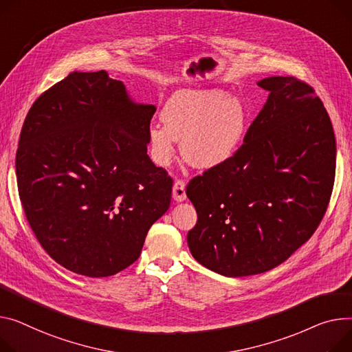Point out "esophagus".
<instances>
[{
	"label": "esophagus",
	"mask_w": 352,
	"mask_h": 352,
	"mask_svg": "<svg viewBox=\"0 0 352 352\" xmlns=\"http://www.w3.org/2000/svg\"><path fill=\"white\" fill-rule=\"evenodd\" d=\"M173 198L177 202L185 201L186 199V194H185V181L184 179H175L174 186H173Z\"/></svg>",
	"instance_id": "34e87169"
}]
</instances>
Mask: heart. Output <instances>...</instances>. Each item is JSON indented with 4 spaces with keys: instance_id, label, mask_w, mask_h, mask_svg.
Instances as JSON below:
<instances>
[{
    "instance_id": "b5f03b06",
    "label": "heart",
    "mask_w": 352,
    "mask_h": 352,
    "mask_svg": "<svg viewBox=\"0 0 352 352\" xmlns=\"http://www.w3.org/2000/svg\"><path fill=\"white\" fill-rule=\"evenodd\" d=\"M164 126L148 131L151 155L158 166H168L175 140L186 162L212 168L229 160L241 146L246 130V110L241 100L218 90L181 91L164 106Z\"/></svg>"
}]
</instances>
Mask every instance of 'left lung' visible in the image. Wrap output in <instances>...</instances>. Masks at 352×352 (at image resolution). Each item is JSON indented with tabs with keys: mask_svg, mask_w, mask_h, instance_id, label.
I'll return each mask as SVG.
<instances>
[{
	"mask_svg": "<svg viewBox=\"0 0 352 352\" xmlns=\"http://www.w3.org/2000/svg\"><path fill=\"white\" fill-rule=\"evenodd\" d=\"M269 98L229 160L194 177L195 259L229 277L267 272L306 243L329 206L336 135L316 90L293 76L261 80Z\"/></svg>",
	"mask_w": 352,
	"mask_h": 352,
	"instance_id": "obj_1",
	"label": "left lung"
}]
</instances>
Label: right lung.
Segmentation results:
<instances>
[{
	"label": "right lung",
	"instance_id": "right-lung-1",
	"mask_svg": "<svg viewBox=\"0 0 352 352\" xmlns=\"http://www.w3.org/2000/svg\"><path fill=\"white\" fill-rule=\"evenodd\" d=\"M154 113L106 70L69 74L30 109L15 158L19 199L38 242L65 269L119 273L167 212L173 178L147 155Z\"/></svg>",
	"mask_w": 352,
	"mask_h": 352
}]
</instances>
